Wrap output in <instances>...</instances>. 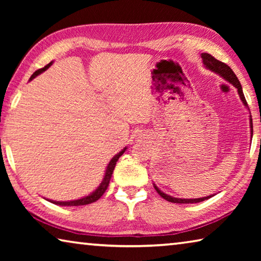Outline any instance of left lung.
<instances>
[{
    "instance_id": "obj_1",
    "label": "left lung",
    "mask_w": 261,
    "mask_h": 261,
    "mask_svg": "<svg viewBox=\"0 0 261 261\" xmlns=\"http://www.w3.org/2000/svg\"><path fill=\"white\" fill-rule=\"evenodd\" d=\"M201 59H202V63H204V65L207 69H210V70H212V71L219 73L221 77L226 79L227 82L232 84V85L237 88L241 100L243 101V103H244V106L247 108V102L245 100L244 93H243L241 83H240V81H238V78L236 77V74L233 73V71L230 69V67H228L226 63L216 60L215 57H213L210 54H207V53H202ZM250 127H251V138H252L253 126H252V118H251V116H250ZM154 188H155L156 192L160 194L163 199H166L167 201H170V202H176V204H193V202H201L206 199H210L211 197L214 196L213 194V196H207V197H202V198H193V199H182V198H175V197L169 196V194H166L165 192H162L155 184H154Z\"/></svg>"
}]
</instances>
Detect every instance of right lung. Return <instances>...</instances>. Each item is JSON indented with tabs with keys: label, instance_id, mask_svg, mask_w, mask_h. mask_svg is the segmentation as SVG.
I'll return each mask as SVG.
<instances>
[{
	"label": "right lung",
	"instance_id": "add662e5",
	"mask_svg": "<svg viewBox=\"0 0 261 261\" xmlns=\"http://www.w3.org/2000/svg\"><path fill=\"white\" fill-rule=\"evenodd\" d=\"M51 63H53V62H50L49 64H47L45 68L37 70V71H35V72L32 74V76H31L30 81H32V79L37 77L38 74H40L41 72L45 71V70H47L48 68L50 67ZM125 149H126V147L123 148L120 153H117L116 155H115V156L112 159V160H110V162L108 163V166H107V169H106V173H105L102 182L100 183V185L98 187V189L95 190V191H93L91 194H88V196L84 197V198H81V199H77V200H70V201H55V200H49V201L53 202V204H56V205H60V206H82V205H88V204H91V202H94V201H96L98 199H100L101 196H102L106 190H107V188H108L109 182H110V178H112L114 168H115V166H116L117 160H118V159H120V156L122 155V154L125 152Z\"/></svg>",
	"mask_w": 261,
	"mask_h": 261
}]
</instances>
